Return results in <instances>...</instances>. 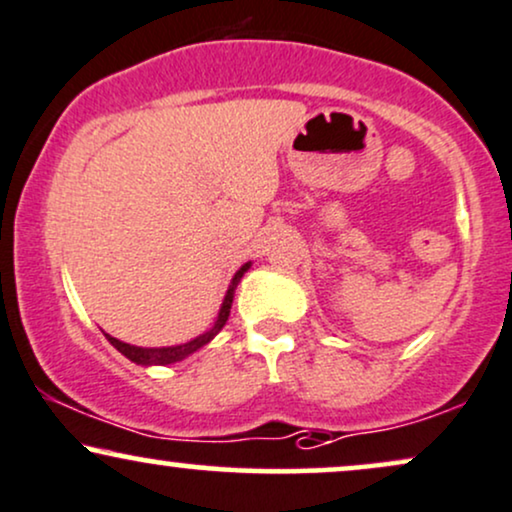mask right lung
<instances>
[{
  "instance_id": "add662e5",
  "label": "right lung",
  "mask_w": 512,
  "mask_h": 512,
  "mask_svg": "<svg viewBox=\"0 0 512 512\" xmlns=\"http://www.w3.org/2000/svg\"><path fill=\"white\" fill-rule=\"evenodd\" d=\"M248 269H250V262H248V264H243V267L238 269L236 276H233V281H231L229 291H226L224 303H221V310H219L217 322H214L212 329L205 331V334H202V336L193 338V341L183 343V346H169V348H138V346H131V343H123V341H119V338L107 336V338H109V343H112V346H114L116 350H119L121 355H126L128 360L135 362V365H145V367H147V365H171V362L183 360V357H188L190 353H195L197 348L205 346V343L212 341V338L217 336L221 329H224L226 319H229V315H231L233 293H236V286H238L240 276H243L245 272H248Z\"/></svg>"
}]
</instances>
